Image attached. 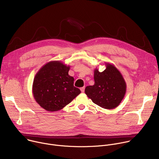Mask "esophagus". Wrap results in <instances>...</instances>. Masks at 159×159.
Masks as SVG:
<instances>
[{"mask_svg": "<svg viewBox=\"0 0 159 159\" xmlns=\"http://www.w3.org/2000/svg\"><path fill=\"white\" fill-rule=\"evenodd\" d=\"M80 90H81V92H82V93H84V90H85V87H81V88H80Z\"/></svg>", "mask_w": 159, "mask_h": 159, "instance_id": "obj_1", "label": "esophagus"}]
</instances>
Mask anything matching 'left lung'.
I'll return each instance as SVG.
<instances>
[{
	"mask_svg": "<svg viewBox=\"0 0 159 159\" xmlns=\"http://www.w3.org/2000/svg\"><path fill=\"white\" fill-rule=\"evenodd\" d=\"M94 84L85 89L87 97L102 108L112 109L116 107L126 90V82L120 71L113 65L106 63V69L103 72L94 70Z\"/></svg>",
	"mask_w": 159,
	"mask_h": 159,
	"instance_id": "8db88e82",
	"label": "left lung"
}]
</instances>
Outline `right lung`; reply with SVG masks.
<instances>
[{
  "label": "right lung",
  "instance_id": "right-lung-1",
  "mask_svg": "<svg viewBox=\"0 0 159 159\" xmlns=\"http://www.w3.org/2000/svg\"><path fill=\"white\" fill-rule=\"evenodd\" d=\"M70 66L59 61L43 65L36 74L33 94L39 106L48 111H57L69 104L81 92L74 87V79L69 75Z\"/></svg>",
  "mask_w": 159,
  "mask_h": 159
}]
</instances>
